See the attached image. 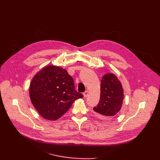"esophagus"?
I'll return each mask as SVG.
<instances>
[{"label": "esophagus", "instance_id": "obj_1", "mask_svg": "<svg viewBox=\"0 0 160 160\" xmlns=\"http://www.w3.org/2000/svg\"><path fill=\"white\" fill-rule=\"evenodd\" d=\"M83 97H87L88 95H89V91H86L85 92H83Z\"/></svg>", "mask_w": 160, "mask_h": 160}]
</instances>
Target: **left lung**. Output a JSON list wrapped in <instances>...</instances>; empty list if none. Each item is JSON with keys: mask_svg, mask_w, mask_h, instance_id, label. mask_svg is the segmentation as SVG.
I'll use <instances>...</instances> for the list:
<instances>
[{"mask_svg": "<svg viewBox=\"0 0 160 160\" xmlns=\"http://www.w3.org/2000/svg\"><path fill=\"white\" fill-rule=\"evenodd\" d=\"M123 97V89L119 80L115 74H106L100 83L99 102L93 110L102 119L112 118L121 110Z\"/></svg>", "mask_w": 160, "mask_h": 160, "instance_id": "1", "label": "left lung"}]
</instances>
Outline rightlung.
I'll return each mask as SVG.
<instances>
[{
    "label": "right lung",
    "instance_id": "add662e5",
    "mask_svg": "<svg viewBox=\"0 0 160 160\" xmlns=\"http://www.w3.org/2000/svg\"><path fill=\"white\" fill-rule=\"evenodd\" d=\"M32 104L43 118L57 120L75 100L83 95L75 90L74 80L65 69L49 65L38 72L30 86Z\"/></svg>",
    "mask_w": 160,
    "mask_h": 160
}]
</instances>
